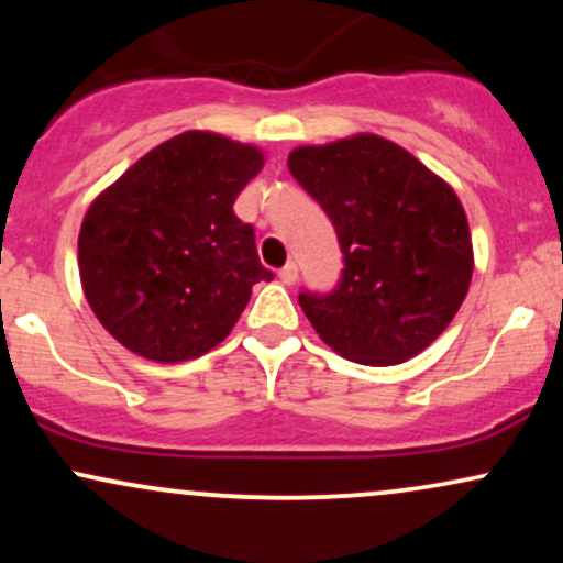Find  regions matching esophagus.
I'll use <instances>...</instances> for the list:
<instances>
[{"label":"esophagus","instance_id":"1","mask_svg":"<svg viewBox=\"0 0 563 563\" xmlns=\"http://www.w3.org/2000/svg\"><path fill=\"white\" fill-rule=\"evenodd\" d=\"M277 275H280L283 286H294V283L299 280V267H296V262H288Z\"/></svg>","mask_w":563,"mask_h":563}]
</instances>
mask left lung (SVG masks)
Wrapping results in <instances>:
<instances>
[{
  "instance_id": "1",
  "label": "left lung",
  "mask_w": 563,
  "mask_h": 563,
  "mask_svg": "<svg viewBox=\"0 0 563 563\" xmlns=\"http://www.w3.org/2000/svg\"><path fill=\"white\" fill-rule=\"evenodd\" d=\"M288 169L331 217L344 254L333 294L299 296L320 339L360 365H399L421 354L457 314L474 273L455 190L371 132L296 147Z\"/></svg>"
}]
</instances>
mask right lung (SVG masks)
<instances>
[{
    "mask_svg": "<svg viewBox=\"0 0 563 563\" xmlns=\"http://www.w3.org/2000/svg\"><path fill=\"white\" fill-rule=\"evenodd\" d=\"M262 166L256 145L192 129L147 151L89 203L81 288L121 346L169 365L228 339L254 283L273 280L254 228L232 211Z\"/></svg>",
    "mask_w": 563,
    "mask_h": 563,
    "instance_id": "add662e5",
    "label": "right lung"
}]
</instances>
